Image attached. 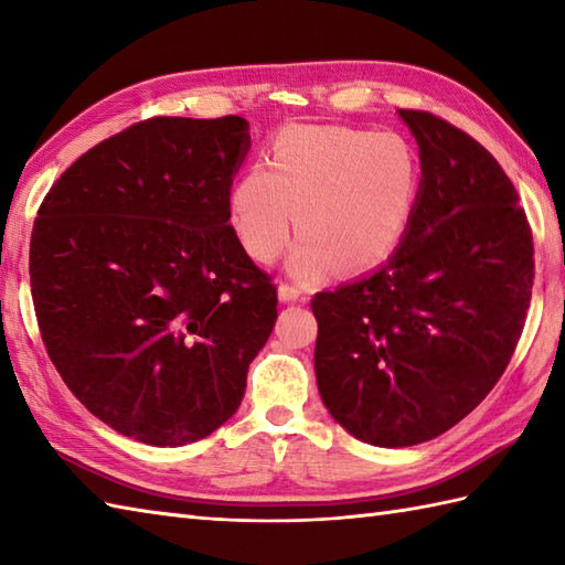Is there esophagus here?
Listing matches in <instances>:
<instances>
[{"mask_svg": "<svg viewBox=\"0 0 565 565\" xmlns=\"http://www.w3.org/2000/svg\"><path fill=\"white\" fill-rule=\"evenodd\" d=\"M279 301L281 303H296L298 298H301V289H296V286H289V284H279Z\"/></svg>", "mask_w": 565, "mask_h": 565, "instance_id": "obj_1", "label": "esophagus"}]
</instances>
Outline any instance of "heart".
Here are the masks:
<instances>
[{
	"mask_svg": "<svg viewBox=\"0 0 565 565\" xmlns=\"http://www.w3.org/2000/svg\"><path fill=\"white\" fill-rule=\"evenodd\" d=\"M419 158L401 134L350 126H289L271 140L267 167H245L227 194V221L247 255L269 264L301 233L289 271L310 281L386 262L413 221Z\"/></svg>",
	"mask_w": 565,
	"mask_h": 565,
	"instance_id": "1",
	"label": "heart"
}]
</instances>
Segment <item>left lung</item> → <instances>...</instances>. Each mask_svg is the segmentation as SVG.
<instances>
[{
	"mask_svg": "<svg viewBox=\"0 0 565 565\" xmlns=\"http://www.w3.org/2000/svg\"><path fill=\"white\" fill-rule=\"evenodd\" d=\"M419 150V194L398 249L313 298L322 405L352 437L413 447L493 391L524 328L534 245L510 177L481 142L398 111Z\"/></svg>",
	"mask_w": 565,
	"mask_h": 565,
	"instance_id": "1",
	"label": "left lung"
}]
</instances>
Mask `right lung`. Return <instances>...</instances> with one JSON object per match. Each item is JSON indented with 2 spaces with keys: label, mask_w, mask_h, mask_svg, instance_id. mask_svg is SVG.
<instances>
[{
  "label": "right lung",
  "mask_w": 565,
  "mask_h": 565,
  "mask_svg": "<svg viewBox=\"0 0 565 565\" xmlns=\"http://www.w3.org/2000/svg\"><path fill=\"white\" fill-rule=\"evenodd\" d=\"M249 124L150 118L47 191L31 294L47 356L104 425L152 447L209 437L239 407L276 286L227 223Z\"/></svg>",
  "instance_id": "1"
}]
</instances>
